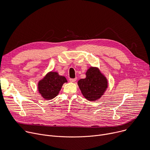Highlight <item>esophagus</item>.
Wrapping results in <instances>:
<instances>
[{
  "mask_svg": "<svg viewBox=\"0 0 150 150\" xmlns=\"http://www.w3.org/2000/svg\"><path fill=\"white\" fill-rule=\"evenodd\" d=\"M76 80V78H70L69 79V81L71 83H74Z\"/></svg>",
  "mask_w": 150,
  "mask_h": 150,
  "instance_id": "34e87169",
  "label": "esophagus"
}]
</instances>
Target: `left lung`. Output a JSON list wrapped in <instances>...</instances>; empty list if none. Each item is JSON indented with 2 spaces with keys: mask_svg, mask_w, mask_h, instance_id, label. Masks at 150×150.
I'll list each match as a JSON object with an SVG mask.
<instances>
[{
  "mask_svg": "<svg viewBox=\"0 0 150 150\" xmlns=\"http://www.w3.org/2000/svg\"><path fill=\"white\" fill-rule=\"evenodd\" d=\"M86 78L78 81V85L86 99L90 101L99 99L108 87L106 77L96 67H91L86 74Z\"/></svg>",
  "mask_w": 150,
  "mask_h": 150,
  "instance_id": "1",
  "label": "left lung"
}]
</instances>
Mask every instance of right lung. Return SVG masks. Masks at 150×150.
<instances>
[{"instance_id":"obj_1","label":"right lung","mask_w":150,"mask_h":150,"mask_svg":"<svg viewBox=\"0 0 150 150\" xmlns=\"http://www.w3.org/2000/svg\"><path fill=\"white\" fill-rule=\"evenodd\" d=\"M67 81L63 76L57 72H50L38 83V90L41 96L46 100H51L56 97L63 84Z\"/></svg>"}]
</instances>
